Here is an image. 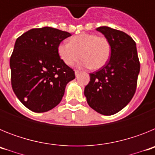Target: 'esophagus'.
I'll return each instance as SVG.
<instances>
[{
  "mask_svg": "<svg viewBox=\"0 0 155 155\" xmlns=\"http://www.w3.org/2000/svg\"><path fill=\"white\" fill-rule=\"evenodd\" d=\"M74 73H75V76L78 77L79 75V74H80V71H75Z\"/></svg>",
  "mask_w": 155,
  "mask_h": 155,
  "instance_id": "1",
  "label": "esophagus"
}]
</instances>
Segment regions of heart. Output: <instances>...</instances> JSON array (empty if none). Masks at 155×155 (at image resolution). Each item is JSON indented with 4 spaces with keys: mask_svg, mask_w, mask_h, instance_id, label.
Listing matches in <instances>:
<instances>
[{
    "mask_svg": "<svg viewBox=\"0 0 155 155\" xmlns=\"http://www.w3.org/2000/svg\"><path fill=\"white\" fill-rule=\"evenodd\" d=\"M57 51L67 65L72 66L81 57L83 60L79 64L80 67L98 70L104 67L109 61L111 46L105 37L82 33L71 37L70 43H61Z\"/></svg>",
    "mask_w": 155,
    "mask_h": 155,
    "instance_id": "obj_1",
    "label": "heart"
}]
</instances>
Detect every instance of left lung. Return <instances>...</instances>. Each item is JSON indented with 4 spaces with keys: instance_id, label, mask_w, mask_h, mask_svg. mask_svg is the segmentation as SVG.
Here are the masks:
<instances>
[{
    "instance_id": "8db88e82",
    "label": "left lung",
    "mask_w": 155,
    "mask_h": 155,
    "mask_svg": "<svg viewBox=\"0 0 155 155\" xmlns=\"http://www.w3.org/2000/svg\"><path fill=\"white\" fill-rule=\"evenodd\" d=\"M111 46L109 61L98 71L90 74L84 87L87 104L97 113L110 116L130 102L136 91L140 62L136 43L124 31L108 26L98 27Z\"/></svg>"
}]
</instances>
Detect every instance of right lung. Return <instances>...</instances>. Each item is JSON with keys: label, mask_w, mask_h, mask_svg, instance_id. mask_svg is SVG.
Masks as SVG:
<instances>
[{"label": "right lung", "mask_w": 155, "mask_h": 155, "mask_svg": "<svg viewBox=\"0 0 155 155\" xmlns=\"http://www.w3.org/2000/svg\"><path fill=\"white\" fill-rule=\"evenodd\" d=\"M68 31L51 27L32 28L16 39L10 59L12 85L26 108L35 113L51 110L62 100L74 71L60 58L57 48Z\"/></svg>", "instance_id": "obj_1"}]
</instances>
